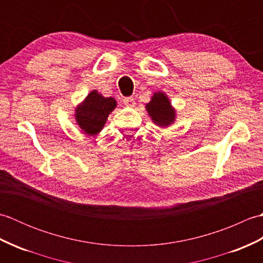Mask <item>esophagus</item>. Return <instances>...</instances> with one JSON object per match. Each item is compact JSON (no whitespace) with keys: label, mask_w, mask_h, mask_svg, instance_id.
I'll list each match as a JSON object with an SVG mask.
<instances>
[{"label":"esophagus","mask_w":263,"mask_h":263,"mask_svg":"<svg viewBox=\"0 0 263 263\" xmlns=\"http://www.w3.org/2000/svg\"><path fill=\"white\" fill-rule=\"evenodd\" d=\"M124 105L127 106V107H133V106L136 105V102L135 99H133L132 97H127L124 99Z\"/></svg>","instance_id":"obj_1"}]
</instances>
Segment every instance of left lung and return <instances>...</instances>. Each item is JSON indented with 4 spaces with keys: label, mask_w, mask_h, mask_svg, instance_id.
Masks as SVG:
<instances>
[{
    "label": "left lung",
    "mask_w": 263,
    "mask_h": 263,
    "mask_svg": "<svg viewBox=\"0 0 263 263\" xmlns=\"http://www.w3.org/2000/svg\"><path fill=\"white\" fill-rule=\"evenodd\" d=\"M146 109L153 122L158 126H170L175 121L176 111L173 108L168 97L161 91L154 93L152 100L146 105Z\"/></svg>",
    "instance_id": "8db88e82"
}]
</instances>
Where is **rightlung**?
I'll use <instances>...</instances> for the list:
<instances>
[{
  "label": "right lung",
  "mask_w": 263,
  "mask_h": 263,
  "mask_svg": "<svg viewBox=\"0 0 263 263\" xmlns=\"http://www.w3.org/2000/svg\"><path fill=\"white\" fill-rule=\"evenodd\" d=\"M116 107V100L104 97L97 90H92L83 102L77 106L76 121L88 136H96L103 130L108 115Z\"/></svg>",
  "instance_id": "right-lung-1"
}]
</instances>
